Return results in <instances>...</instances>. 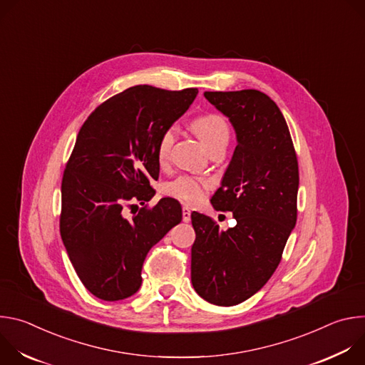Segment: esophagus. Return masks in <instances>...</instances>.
<instances>
[{
    "label": "esophagus",
    "instance_id": "esophagus-1",
    "mask_svg": "<svg viewBox=\"0 0 365 365\" xmlns=\"http://www.w3.org/2000/svg\"><path fill=\"white\" fill-rule=\"evenodd\" d=\"M182 214H183V222H190V210L187 206H183Z\"/></svg>",
    "mask_w": 365,
    "mask_h": 365
}]
</instances>
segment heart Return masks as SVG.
Segmentation results:
<instances>
[{"instance_id": "obj_1", "label": "heart", "mask_w": 365, "mask_h": 365, "mask_svg": "<svg viewBox=\"0 0 365 365\" xmlns=\"http://www.w3.org/2000/svg\"><path fill=\"white\" fill-rule=\"evenodd\" d=\"M190 127L207 150L222 143L227 144L230 140V127L225 118L215 113L196 117L192 121ZM173 141H175V128L169 127L163 131V134L159 138L158 147H155V155H158V160L160 163H165L169 159ZM205 189H206V183L203 180H199L190 176H180L165 186V192L168 195L179 197L186 202H192V203L203 197Z\"/></svg>"}]
</instances>
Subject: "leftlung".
<instances>
[{
  "label": "left lung",
  "mask_w": 365,
  "mask_h": 365,
  "mask_svg": "<svg viewBox=\"0 0 365 365\" xmlns=\"http://www.w3.org/2000/svg\"><path fill=\"white\" fill-rule=\"evenodd\" d=\"M228 117L237 147L211 199L231 211L227 231L192 212L196 232L190 277L196 293L218 306L238 304L262 289L276 272L297 218L299 166L286 120L276 102L255 89L205 92Z\"/></svg>",
  "instance_id": "obj_1"
}]
</instances>
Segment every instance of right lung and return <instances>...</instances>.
Returning a JSON list of instances; mask_svg holds the SVG:
<instances>
[{
	"label": "right lung",
	"instance_id": "obj_1",
	"mask_svg": "<svg viewBox=\"0 0 365 365\" xmlns=\"http://www.w3.org/2000/svg\"><path fill=\"white\" fill-rule=\"evenodd\" d=\"M196 95V88H128L95 108L76 137L62 179L61 235L81 282L102 300L133 296L147 252L182 221L173 197L133 218L125 207L154 196L150 183L160 172L155 147Z\"/></svg>",
	"mask_w": 365,
	"mask_h": 365
}]
</instances>
